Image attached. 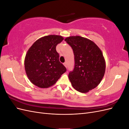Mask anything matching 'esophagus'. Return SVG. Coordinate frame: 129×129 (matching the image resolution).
<instances>
[{
	"label": "esophagus",
	"instance_id": "1",
	"mask_svg": "<svg viewBox=\"0 0 129 129\" xmlns=\"http://www.w3.org/2000/svg\"><path fill=\"white\" fill-rule=\"evenodd\" d=\"M63 65L65 66L66 67H67V63H66V62H64V63H63Z\"/></svg>",
	"mask_w": 129,
	"mask_h": 129
}]
</instances>
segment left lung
Returning a JSON list of instances; mask_svg holds the SVG:
<instances>
[{
  "instance_id": "left-lung-1",
  "label": "left lung",
  "mask_w": 129,
  "mask_h": 129,
  "mask_svg": "<svg viewBox=\"0 0 129 129\" xmlns=\"http://www.w3.org/2000/svg\"><path fill=\"white\" fill-rule=\"evenodd\" d=\"M72 47L75 67L68 75L73 88L82 93L95 88L102 81L105 71V61L100 48L94 42L81 36L66 38Z\"/></svg>"
}]
</instances>
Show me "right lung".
Masks as SVG:
<instances>
[{
    "label": "right lung",
    "mask_w": 129,
    "mask_h": 129,
    "mask_svg": "<svg viewBox=\"0 0 129 129\" xmlns=\"http://www.w3.org/2000/svg\"><path fill=\"white\" fill-rule=\"evenodd\" d=\"M64 38L49 35L38 39L27 51L24 64L28 79L36 86L47 88L52 86L66 72L59 61L56 46Z\"/></svg>",
    "instance_id": "1"
}]
</instances>
